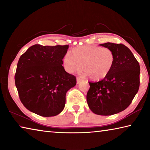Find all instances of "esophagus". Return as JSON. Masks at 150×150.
Returning a JSON list of instances; mask_svg holds the SVG:
<instances>
[{
    "mask_svg": "<svg viewBox=\"0 0 150 150\" xmlns=\"http://www.w3.org/2000/svg\"><path fill=\"white\" fill-rule=\"evenodd\" d=\"M83 81L82 78H81V77H77V84H79V83L81 81Z\"/></svg>",
    "mask_w": 150,
    "mask_h": 150,
    "instance_id": "esophagus-1",
    "label": "esophagus"
}]
</instances>
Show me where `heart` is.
Returning a JSON list of instances; mask_svg holds the SVG:
<instances>
[{
	"label": "heart",
	"instance_id": "obj_1",
	"mask_svg": "<svg viewBox=\"0 0 150 150\" xmlns=\"http://www.w3.org/2000/svg\"><path fill=\"white\" fill-rule=\"evenodd\" d=\"M115 54L110 49L96 45H85L73 50V55L67 53L63 57L65 69L69 73L79 71L81 68L93 80H100L107 75L115 63Z\"/></svg>",
	"mask_w": 150,
	"mask_h": 150
}]
</instances>
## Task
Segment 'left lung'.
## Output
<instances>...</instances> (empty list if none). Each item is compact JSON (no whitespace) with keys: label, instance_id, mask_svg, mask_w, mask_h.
Segmentation results:
<instances>
[{"label":"left lung","instance_id":"8db88e82","mask_svg":"<svg viewBox=\"0 0 150 150\" xmlns=\"http://www.w3.org/2000/svg\"><path fill=\"white\" fill-rule=\"evenodd\" d=\"M101 46L114 52L115 63L110 73L98 82H88V107L96 115L108 116L125 110L139 87L140 67L131 51L122 44L105 43Z\"/></svg>","mask_w":150,"mask_h":150}]
</instances>
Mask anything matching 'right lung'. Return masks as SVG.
Instances as JSON below:
<instances>
[{"instance_id": "1", "label": "right lung", "mask_w": 150, "mask_h": 150, "mask_svg": "<svg viewBox=\"0 0 150 150\" xmlns=\"http://www.w3.org/2000/svg\"><path fill=\"white\" fill-rule=\"evenodd\" d=\"M68 48V45L35 44L20 56L15 85L28 110L45 117L56 116L63 110L66 93L77 83L75 76L62 66Z\"/></svg>"}]
</instances>
